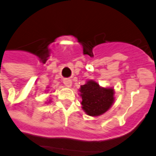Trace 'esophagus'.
<instances>
[{
  "label": "esophagus",
  "mask_w": 156,
  "mask_h": 156,
  "mask_svg": "<svg viewBox=\"0 0 156 156\" xmlns=\"http://www.w3.org/2000/svg\"><path fill=\"white\" fill-rule=\"evenodd\" d=\"M63 82L67 87H70L72 86V81L70 79H64Z\"/></svg>",
  "instance_id": "esophagus-1"
}]
</instances>
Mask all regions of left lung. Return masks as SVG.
Masks as SVG:
<instances>
[{
	"label": "left lung",
	"mask_w": 156,
	"mask_h": 156,
	"mask_svg": "<svg viewBox=\"0 0 156 156\" xmlns=\"http://www.w3.org/2000/svg\"><path fill=\"white\" fill-rule=\"evenodd\" d=\"M78 91L82 98V108L88 116H101L110 109L115 101L113 87H101L94 80H87Z\"/></svg>",
	"instance_id": "8db88e82"
}]
</instances>
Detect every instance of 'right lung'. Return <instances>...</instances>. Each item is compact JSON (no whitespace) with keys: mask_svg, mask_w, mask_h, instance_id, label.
I'll list each match as a JSON object with an SVG mask.
<instances>
[{"mask_svg":"<svg viewBox=\"0 0 156 156\" xmlns=\"http://www.w3.org/2000/svg\"><path fill=\"white\" fill-rule=\"evenodd\" d=\"M50 102H51V99H50L48 102H46V103H47V104H49V103H50Z\"/></svg>","mask_w":156,"mask_h":156,"instance_id":"right-lung-1","label":"right lung"}]
</instances>
